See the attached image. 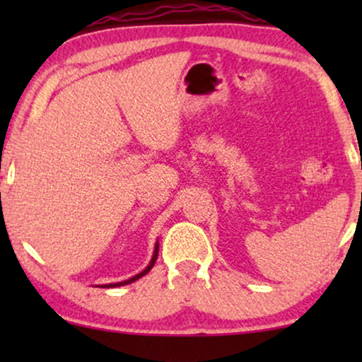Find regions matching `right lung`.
<instances>
[{"label": "right lung", "mask_w": 362, "mask_h": 362, "mask_svg": "<svg viewBox=\"0 0 362 362\" xmlns=\"http://www.w3.org/2000/svg\"><path fill=\"white\" fill-rule=\"evenodd\" d=\"M158 250H160V244H158L156 242V245H155V252H153V257H151V260H150V264H148V267L143 272H140V274L138 275H135V276H132V279H128V280H125V281H117V284H108V285H102V288H115V286H123V285H128V284H132V281H135V280H138V279H141L143 275H146L148 272H150L151 269H153V265H155V262H156V259H158Z\"/></svg>", "instance_id": "add662e5"}]
</instances>
